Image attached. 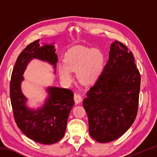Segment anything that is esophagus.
Returning a JSON list of instances; mask_svg holds the SVG:
<instances>
[{"mask_svg":"<svg viewBox=\"0 0 157 157\" xmlns=\"http://www.w3.org/2000/svg\"><path fill=\"white\" fill-rule=\"evenodd\" d=\"M74 100H75V104H79V103H80L82 100V97L79 95L75 94L74 95Z\"/></svg>","mask_w":157,"mask_h":157,"instance_id":"34e87169","label":"esophagus"}]
</instances>
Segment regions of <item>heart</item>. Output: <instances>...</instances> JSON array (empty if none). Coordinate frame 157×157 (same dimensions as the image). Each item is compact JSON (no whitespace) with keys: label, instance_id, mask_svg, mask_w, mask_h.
<instances>
[{"label":"heart","instance_id":"b5f03b06","mask_svg":"<svg viewBox=\"0 0 157 157\" xmlns=\"http://www.w3.org/2000/svg\"><path fill=\"white\" fill-rule=\"evenodd\" d=\"M63 63L58 66V72L64 83L69 84L72 82L71 71H75L79 81L91 84L96 81L102 73L104 56L99 49L75 47L66 53Z\"/></svg>","mask_w":157,"mask_h":157}]
</instances>
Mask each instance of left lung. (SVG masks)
<instances>
[{
    "label": "left lung",
    "mask_w": 157,
    "mask_h": 157,
    "mask_svg": "<svg viewBox=\"0 0 157 157\" xmlns=\"http://www.w3.org/2000/svg\"><path fill=\"white\" fill-rule=\"evenodd\" d=\"M140 84L132 52L121 42H113L102 73L83 100L93 139L113 141L132 126L138 111Z\"/></svg>",
    "instance_id": "1"
}]
</instances>
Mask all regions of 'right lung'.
Returning <instances> with one entry per match:
<instances>
[{
	"instance_id": "right-lung-1",
	"label": "right lung",
	"mask_w": 157,
	"mask_h": 157,
	"mask_svg": "<svg viewBox=\"0 0 157 157\" xmlns=\"http://www.w3.org/2000/svg\"><path fill=\"white\" fill-rule=\"evenodd\" d=\"M55 50L54 44L41 46L36 40L29 44L18 55L10 82V99L18 127L29 139L44 145L57 143L64 136L69 113L75 104L73 93L67 89L46 87L48 95L43 105L32 109L27 105L21 83L27 66L33 59L48 63L56 73L58 59Z\"/></svg>"
}]
</instances>
